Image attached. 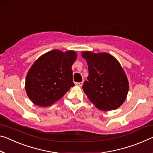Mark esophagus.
<instances>
[{
	"instance_id": "1",
	"label": "esophagus",
	"mask_w": 153,
	"mask_h": 153,
	"mask_svg": "<svg viewBox=\"0 0 153 153\" xmlns=\"http://www.w3.org/2000/svg\"><path fill=\"white\" fill-rule=\"evenodd\" d=\"M82 84H83V82H77V83H76V85H77V86H82Z\"/></svg>"
}]
</instances>
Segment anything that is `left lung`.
Returning a JSON list of instances; mask_svg holds the SVG:
<instances>
[{
	"instance_id": "obj_1",
	"label": "left lung",
	"mask_w": 153,
	"mask_h": 153,
	"mask_svg": "<svg viewBox=\"0 0 153 153\" xmlns=\"http://www.w3.org/2000/svg\"><path fill=\"white\" fill-rule=\"evenodd\" d=\"M88 64V80L82 88L89 100L99 110H116L124 102L129 91V82L119 62L108 53L83 52Z\"/></svg>"
}]
</instances>
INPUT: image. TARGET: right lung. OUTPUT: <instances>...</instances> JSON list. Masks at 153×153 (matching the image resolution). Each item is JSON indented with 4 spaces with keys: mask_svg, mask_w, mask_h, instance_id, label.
Masks as SVG:
<instances>
[{
    "mask_svg": "<svg viewBox=\"0 0 153 153\" xmlns=\"http://www.w3.org/2000/svg\"><path fill=\"white\" fill-rule=\"evenodd\" d=\"M77 54L74 51L62 52L54 50L36 60L26 77L27 95L35 105L47 107L65 95L73 82L72 65Z\"/></svg>",
    "mask_w": 153,
    "mask_h": 153,
    "instance_id": "obj_1",
    "label": "right lung"
}]
</instances>
